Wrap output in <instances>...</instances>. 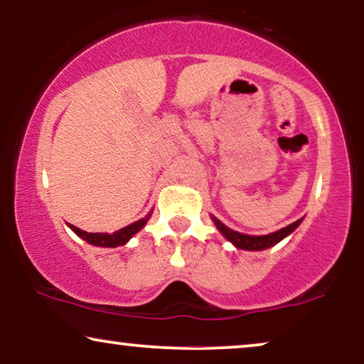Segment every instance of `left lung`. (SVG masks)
Instances as JSON below:
<instances>
[{
  "mask_svg": "<svg viewBox=\"0 0 364 364\" xmlns=\"http://www.w3.org/2000/svg\"><path fill=\"white\" fill-rule=\"evenodd\" d=\"M212 218H213V222H215L218 230L222 232V235L225 237L227 240H230L237 248H242V250H265V248L273 247L275 243L283 240L287 235H290V233L301 223V218H300V220L290 223L288 227L280 228L278 232L268 233V235L253 237V235H245V233H238L235 230H232V228L223 225L220 220H217L215 217H212Z\"/></svg>",
  "mask_w": 364,
  "mask_h": 364,
  "instance_id": "1",
  "label": "left lung"
}]
</instances>
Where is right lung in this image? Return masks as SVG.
Returning a JSON list of instances; mask_svg holds the SVG:
<instances>
[{
    "label": "right lung",
    "instance_id": "1",
    "mask_svg": "<svg viewBox=\"0 0 364 364\" xmlns=\"http://www.w3.org/2000/svg\"><path fill=\"white\" fill-rule=\"evenodd\" d=\"M149 217H144L141 220L131 223V225L121 228V230L114 232V233H89V232H84L81 228L71 225V223H68L69 227L73 228V232L76 233L77 237H81L82 240H86L87 243H91V245H96V247H119V245H124V243L129 242V238L132 235H136V233L141 230V228L146 225Z\"/></svg>",
    "mask_w": 364,
    "mask_h": 364
}]
</instances>
